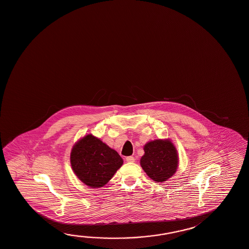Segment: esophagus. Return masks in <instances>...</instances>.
Returning a JSON list of instances; mask_svg holds the SVG:
<instances>
[{"mask_svg":"<svg viewBox=\"0 0 249 249\" xmlns=\"http://www.w3.org/2000/svg\"><path fill=\"white\" fill-rule=\"evenodd\" d=\"M125 160L127 162H134L135 159L133 156H128L125 158Z\"/></svg>","mask_w":249,"mask_h":249,"instance_id":"1","label":"esophagus"}]
</instances>
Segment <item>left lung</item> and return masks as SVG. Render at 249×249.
I'll return each instance as SVG.
<instances>
[{
	"label": "left lung",
	"instance_id": "obj_1",
	"mask_svg": "<svg viewBox=\"0 0 249 249\" xmlns=\"http://www.w3.org/2000/svg\"><path fill=\"white\" fill-rule=\"evenodd\" d=\"M140 164L150 179L162 183L174 176L179 163L176 146L169 139H156L143 146Z\"/></svg>",
	"mask_w": 249,
	"mask_h": 249
}]
</instances>
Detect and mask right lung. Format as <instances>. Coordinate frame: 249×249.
Masks as SVG:
<instances>
[{
    "label": "right lung",
    "instance_id": "obj_1",
    "mask_svg": "<svg viewBox=\"0 0 249 249\" xmlns=\"http://www.w3.org/2000/svg\"><path fill=\"white\" fill-rule=\"evenodd\" d=\"M70 160L76 177L91 188L107 184L124 163L116 150L92 134L77 141L72 146Z\"/></svg>",
    "mask_w": 249,
    "mask_h": 249
}]
</instances>
